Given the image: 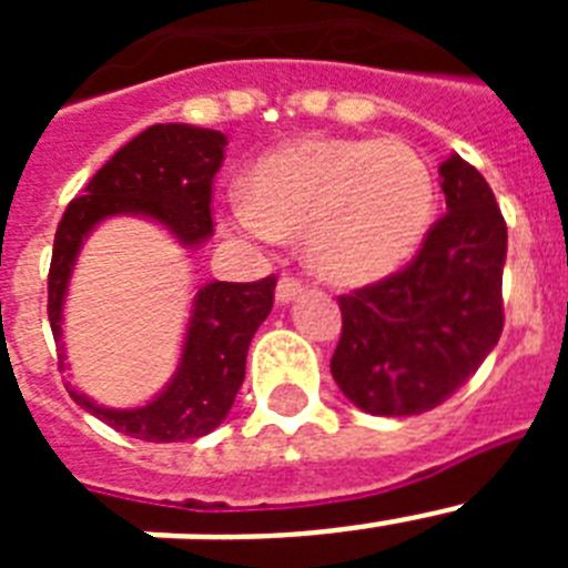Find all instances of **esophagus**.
<instances>
[{"label":"esophagus","mask_w":568,"mask_h":568,"mask_svg":"<svg viewBox=\"0 0 568 568\" xmlns=\"http://www.w3.org/2000/svg\"><path fill=\"white\" fill-rule=\"evenodd\" d=\"M304 293V281L295 278V275L284 273L278 278V287H275V298L281 301V304H287V301H293L295 295Z\"/></svg>","instance_id":"1"}]
</instances>
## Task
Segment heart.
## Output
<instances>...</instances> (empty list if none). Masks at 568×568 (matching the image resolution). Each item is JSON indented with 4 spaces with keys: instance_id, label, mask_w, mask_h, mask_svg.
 Segmentation results:
<instances>
[{
    "instance_id": "b5f03b06",
    "label": "heart",
    "mask_w": 568,
    "mask_h": 568,
    "mask_svg": "<svg viewBox=\"0 0 568 568\" xmlns=\"http://www.w3.org/2000/svg\"><path fill=\"white\" fill-rule=\"evenodd\" d=\"M435 173L400 139L310 135L250 170L224 222L250 241L304 239L310 267L355 287L404 267L435 213Z\"/></svg>"
}]
</instances>
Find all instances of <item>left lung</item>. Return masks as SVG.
<instances>
[{
  "label": "left lung",
  "mask_w": 568,
  "mask_h": 568,
  "mask_svg": "<svg viewBox=\"0 0 568 568\" xmlns=\"http://www.w3.org/2000/svg\"><path fill=\"white\" fill-rule=\"evenodd\" d=\"M446 213L398 273L341 295L329 369L369 415H420L478 373L504 333L506 222L484 175L440 164Z\"/></svg>",
  "instance_id": "obj_1"
}]
</instances>
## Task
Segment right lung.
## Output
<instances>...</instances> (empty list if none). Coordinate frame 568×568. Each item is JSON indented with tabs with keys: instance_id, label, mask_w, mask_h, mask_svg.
<instances>
[{
	"instance_id": "1",
	"label": "right lung",
	"mask_w": 568,
	"mask_h": 568,
	"mask_svg": "<svg viewBox=\"0 0 568 568\" xmlns=\"http://www.w3.org/2000/svg\"><path fill=\"white\" fill-rule=\"evenodd\" d=\"M227 139L219 130L153 124L124 144L64 210L48 273V318L62 341V301L82 239L113 213H142L162 222L182 244L213 233V179ZM275 275L250 284L213 281L199 290L182 366L155 400L139 409H104L68 386L70 398L119 433L153 444L202 438L227 418L244 381L247 349L273 310ZM64 369V358L59 355Z\"/></svg>"
}]
</instances>
